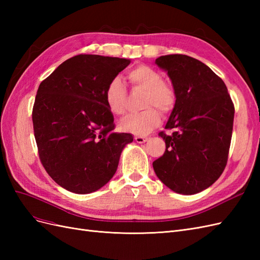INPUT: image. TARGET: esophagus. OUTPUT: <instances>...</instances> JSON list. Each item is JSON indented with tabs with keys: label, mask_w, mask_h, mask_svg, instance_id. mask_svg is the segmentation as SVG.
Listing matches in <instances>:
<instances>
[{
	"label": "esophagus",
	"mask_w": 260,
	"mask_h": 260,
	"mask_svg": "<svg viewBox=\"0 0 260 260\" xmlns=\"http://www.w3.org/2000/svg\"><path fill=\"white\" fill-rule=\"evenodd\" d=\"M135 140L137 143H144L147 141V137H142V136H136Z\"/></svg>",
	"instance_id": "34e87169"
}]
</instances>
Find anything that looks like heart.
Instances as JSON below:
<instances>
[{"mask_svg": "<svg viewBox=\"0 0 260 260\" xmlns=\"http://www.w3.org/2000/svg\"><path fill=\"white\" fill-rule=\"evenodd\" d=\"M128 80L135 90L145 92L142 99L144 111L131 114L121 120L120 127L123 131L145 135L160 123V113L167 114L172 111L176 104V91L170 83L162 80V75L158 70L147 66L140 65L128 73ZM104 98L109 112L116 116L125 113L127 90L119 77H114L105 88Z\"/></svg>", "mask_w": 260, "mask_h": 260, "instance_id": "1", "label": "heart"}]
</instances>
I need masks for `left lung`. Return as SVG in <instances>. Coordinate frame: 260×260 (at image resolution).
Returning <instances> with one entry per match:
<instances>
[{
  "mask_svg": "<svg viewBox=\"0 0 260 260\" xmlns=\"http://www.w3.org/2000/svg\"><path fill=\"white\" fill-rule=\"evenodd\" d=\"M155 62L168 73L176 104L165 129L164 155L156 176L176 193L191 195L215 183L223 172L232 138L234 104L220 77L199 59L170 54Z\"/></svg>",
  "mask_w": 260,
  "mask_h": 260,
  "instance_id": "1",
  "label": "left lung"
}]
</instances>
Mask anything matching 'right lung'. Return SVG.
<instances>
[{
    "instance_id": "right-lung-1",
    "label": "right lung",
    "mask_w": 260,
    "mask_h": 260,
    "mask_svg": "<svg viewBox=\"0 0 260 260\" xmlns=\"http://www.w3.org/2000/svg\"><path fill=\"white\" fill-rule=\"evenodd\" d=\"M129 59L79 54L44 79L36 95L32 122L41 164L61 187L86 194L113 178L130 133L115 132L106 105L107 83Z\"/></svg>"
}]
</instances>
